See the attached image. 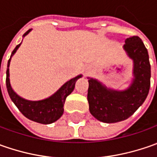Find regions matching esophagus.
Instances as JSON below:
<instances>
[{"label": "esophagus", "mask_w": 157, "mask_h": 157, "mask_svg": "<svg viewBox=\"0 0 157 157\" xmlns=\"http://www.w3.org/2000/svg\"><path fill=\"white\" fill-rule=\"evenodd\" d=\"M87 72H88V71H86V73H87Z\"/></svg>", "instance_id": "34e87169"}]
</instances>
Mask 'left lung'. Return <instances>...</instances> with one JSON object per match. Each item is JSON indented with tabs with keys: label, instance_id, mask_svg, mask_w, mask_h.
Here are the masks:
<instances>
[{
	"label": "left lung",
	"instance_id": "obj_1",
	"mask_svg": "<svg viewBox=\"0 0 157 157\" xmlns=\"http://www.w3.org/2000/svg\"><path fill=\"white\" fill-rule=\"evenodd\" d=\"M123 49L134 63V78L129 87L113 90L88 78L89 110L94 117L105 123H115L130 117L143 104L150 87V63L142 39L139 36L127 38Z\"/></svg>",
	"mask_w": 157,
	"mask_h": 157
}]
</instances>
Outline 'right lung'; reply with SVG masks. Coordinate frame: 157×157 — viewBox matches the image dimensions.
<instances>
[{
  "label": "right lung",
  "mask_w": 157,
  "mask_h": 157,
  "mask_svg": "<svg viewBox=\"0 0 157 157\" xmlns=\"http://www.w3.org/2000/svg\"><path fill=\"white\" fill-rule=\"evenodd\" d=\"M31 29H29L26 33L23 35V37L30 32ZM21 44L16 45L15 50L12 52L9 62H8V68L6 71V86L9 93V97L11 100L14 102L19 111L30 121L42 124H51L55 122L59 118L62 116L63 113V105L66 97L71 94L73 89L75 87L76 81L81 78L82 75H78L70 79L69 81L64 83L61 87L57 90L55 94L51 97L45 100H37V101H31L20 97L15 94L14 90L11 87L10 81H9V64L11 57L20 47ZM1 70V66H0Z\"/></svg>",
  "instance_id": "right-lung-1"
}]
</instances>
